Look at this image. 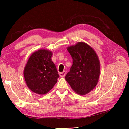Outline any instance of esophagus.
I'll return each instance as SVG.
<instances>
[{"mask_svg":"<svg viewBox=\"0 0 129 129\" xmlns=\"http://www.w3.org/2000/svg\"><path fill=\"white\" fill-rule=\"evenodd\" d=\"M66 74V72L65 71H63V72H62V73H60V77H63L65 76Z\"/></svg>","mask_w":129,"mask_h":129,"instance_id":"1","label":"esophagus"}]
</instances>
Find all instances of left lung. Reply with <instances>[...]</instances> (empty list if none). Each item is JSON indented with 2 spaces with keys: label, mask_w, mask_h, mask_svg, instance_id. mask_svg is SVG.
<instances>
[{
  "label": "left lung",
  "mask_w": 129,
  "mask_h": 129,
  "mask_svg": "<svg viewBox=\"0 0 129 129\" xmlns=\"http://www.w3.org/2000/svg\"><path fill=\"white\" fill-rule=\"evenodd\" d=\"M73 65L65 79L73 90L79 95L87 94L98 83L100 62L95 50L83 42L67 48Z\"/></svg>",
  "instance_id": "obj_1"
}]
</instances>
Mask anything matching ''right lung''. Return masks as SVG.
Masks as SVG:
<instances>
[{"mask_svg": "<svg viewBox=\"0 0 129 129\" xmlns=\"http://www.w3.org/2000/svg\"><path fill=\"white\" fill-rule=\"evenodd\" d=\"M53 53L47 49H39L29 57L24 71L27 87L39 95L49 92L59 77L56 66L52 61Z\"/></svg>", "mask_w": 129, "mask_h": 129, "instance_id": "obj_1", "label": "right lung"}]
</instances>
